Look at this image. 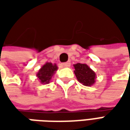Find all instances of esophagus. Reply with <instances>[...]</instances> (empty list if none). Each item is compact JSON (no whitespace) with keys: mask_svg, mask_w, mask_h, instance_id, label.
<instances>
[{"mask_svg":"<svg viewBox=\"0 0 130 130\" xmlns=\"http://www.w3.org/2000/svg\"><path fill=\"white\" fill-rule=\"evenodd\" d=\"M70 65H71V63H70V61H67V62L63 63H62L63 67H70Z\"/></svg>","mask_w":130,"mask_h":130,"instance_id":"1","label":"esophagus"}]
</instances>
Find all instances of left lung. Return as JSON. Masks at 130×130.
I'll list each match as a JSON object with an SVG mask.
<instances>
[{"label": "left lung", "mask_w": 130, "mask_h": 130, "mask_svg": "<svg viewBox=\"0 0 130 130\" xmlns=\"http://www.w3.org/2000/svg\"><path fill=\"white\" fill-rule=\"evenodd\" d=\"M75 76L77 80L85 86H92L95 83L96 74L86 63L74 64Z\"/></svg>", "instance_id": "obj_1"}]
</instances>
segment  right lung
Segmentation results:
<instances>
[{
  "label": "right lung",
  "instance_id": "1",
  "mask_svg": "<svg viewBox=\"0 0 130 130\" xmlns=\"http://www.w3.org/2000/svg\"><path fill=\"white\" fill-rule=\"evenodd\" d=\"M57 70L58 67L56 63L46 62L39 69L38 72L36 74V77L41 84H48Z\"/></svg>",
  "mask_w": 130,
  "mask_h": 130
}]
</instances>
